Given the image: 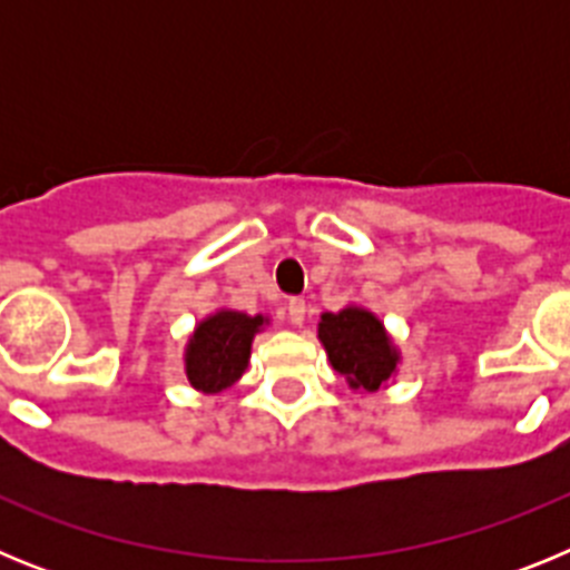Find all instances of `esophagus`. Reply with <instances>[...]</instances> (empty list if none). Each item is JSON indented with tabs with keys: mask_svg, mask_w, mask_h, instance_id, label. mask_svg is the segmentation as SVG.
I'll return each mask as SVG.
<instances>
[{
	"mask_svg": "<svg viewBox=\"0 0 570 570\" xmlns=\"http://www.w3.org/2000/svg\"><path fill=\"white\" fill-rule=\"evenodd\" d=\"M305 314H308V305H305V299H291L288 302L291 325H296V328H299L302 322H305Z\"/></svg>",
	"mask_w": 570,
	"mask_h": 570,
	"instance_id": "1",
	"label": "esophagus"
}]
</instances>
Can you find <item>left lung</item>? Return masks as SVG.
Segmentation results:
<instances>
[{"mask_svg":"<svg viewBox=\"0 0 570 570\" xmlns=\"http://www.w3.org/2000/svg\"><path fill=\"white\" fill-rule=\"evenodd\" d=\"M316 336L334 371L345 376L351 391L376 394L400 374V347L380 316L365 305H345L336 314L325 311L320 316Z\"/></svg>","mask_w":570,"mask_h":570,"instance_id":"1","label":"left lung"}]
</instances>
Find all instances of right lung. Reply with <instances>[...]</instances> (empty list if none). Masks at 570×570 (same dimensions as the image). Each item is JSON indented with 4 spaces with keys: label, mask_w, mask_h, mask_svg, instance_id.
<instances>
[{
    "label": "right lung",
    "mask_w": 570,
    "mask_h": 570,
    "mask_svg": "<svg viewBox=\"0 0 570 570\" xmlns=\"http://www.w3.org/2000/svg\"><path fill=\"white\" fill-rule=\"evenodd\" d=\"M268 325L271 316L234 308H216L196 322L183 354L190 385L203 394H219L234 385L248 367L254 336Z\"/></svg>",
    "instance_id": "right-lung-1"
}]
</instances>
